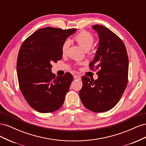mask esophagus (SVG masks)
Instances as JSON below:
<instances>
[{
	"label": "esophagus",
	"instance_id": "esophagus-1",
	"mask_svg": "<svg viewBox=\"0 0 146 146\" xmlns=\"http://www.w3.org/2000/svg\"><path fill=\"white\" fill-rule=\"evenodd\" d=\"M74 79H77V80H80V77L79 76H77V75H74Z\"/></svg>",
	"mask_w": 146,
	"mask_h": 146
}]
</instances>
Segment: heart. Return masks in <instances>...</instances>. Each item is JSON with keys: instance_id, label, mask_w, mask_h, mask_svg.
<instances>
[{"instance_id": "obj_1", "label": "heart", "mask_w": 146, "mask_h": 146, "mask_svg": "<svg viewBox=\"0 0 146 146\" xmlns=\"http://www.w3.org/2000/svg\"><path fill=\"white\" fill-rule=\"evenodd\" d=\"M74 39L85 50H90L93 46L95 41V38L93 35L86 31H82L78 33L76 36H74ZM69 45V42L68 40L63 43L61 46V54L63 56L68 54Z\"/></svg>"}]
</instances>
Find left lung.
<instances>
[{
  "mask_svg": "<svg viewBox=\"0 0 146 146\" xmlns=\"http://www.w3.org/2000/svg\"><path fill=\"white\" fill-rule=\"evenodd\" d=\"M92 28L98 33L99 44L90 68L98 70V78L94 80L82 76L83 86L79 94L87 109L102 113L113 108L125 90L129 58L124 43L115 33L101 25H94Z\"/></svg>",
  "mask_w": 146,
  "mask_h": 146,
  "instance_id": "1",
  "label": "left lung"
}]
</instances>
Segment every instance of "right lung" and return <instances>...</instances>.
<instances>
[{
    "instance_id": "obj_1",
    "label": "right lung",
    "mask_w": 146,
    "mask_h": 146,
    "mask_svg": "<svg viewBox=\"0 0 146 146\" xmlns=\"http://www.w3.org/2000/svg\"><path fill=\"white\" fill-rule=\"evenodd\" d=\"M76 30L40 29L21 46L17 59L19 88L30 107L39 113L54 112L64 103L73 76L66 72L56 77L51 72L52 64L62 58L63 43Z\"/></svg>"
}]
</instances>
